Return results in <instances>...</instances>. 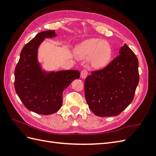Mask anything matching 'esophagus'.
I'll use <instances>...</instances> for the list:
<instances>
[{"label": "esophagus", "mask_w": 156, "mask_h": 156, "mask_svg": "<svg viewBox=\"0 0 156 156\" xmlns=\"http://www.w3.org/2000/svg\"><path fill=\"white\" fill-rule=\"evenodd\" d=\"M87 75H88V71L86 69H84L81 71V77L83 79H85L87 77Z\"/></svg>", "instance_id": "34e87169"}]
</instances>
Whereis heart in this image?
<instances>
[{
  "label": "heart",
  "instance_id": "obj_1",
  "mask_svg": "<svg viewBox=\"0 0 156 156\" xmlns=\"http://www.w3.org/2000/svg\"><path fill=\"white\" fill-rule=\"evenodd\" d=\"M75 54L80 58L90 57V62L94 68H101L110 61L112 49L105 41L98 38H90L77 46Z\"/></svg>",
  "mask_w": 156,
  "mask_h": 156
}]
</instances>
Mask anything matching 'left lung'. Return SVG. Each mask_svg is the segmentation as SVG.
Returning <instances> with one entry per match:
<instances>
[{"instance_id":"obj_1","label":"left lung","mask_w":156,"mask_h":156,"mask_svg":"<svg viewBox=\"0 0 156 156\" xmlns=\"http://www.w3.org/2000/svg\"><path fill=\"white\" fill-rule=\"evenodd\" d=\"M119 53L105 68L92 72L85 79L86 101L96 116L119 115L134 98L139 81V61L126 44Z\"/></svg>"}]
</instances>
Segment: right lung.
<instances>
[{
  "label": "right lung",
  "instance_id": "right-lung-1",
  "mask_svg": "<svg viewBox=\"0 0 156 156\" xmlns=\"http://www.w3.org/2000/svg\"><path fill=\"white\" fill-rule=\"evenodd\" d=\"M55 30L38 33L21 50L15 69L14 86L25 107L37 114L48 115L57 112L62 105V92L74 79L77 70L47 73L37 60V49L44 38L55 37Z\"/></svg>",
  "mask_w": 156,
  "mask_h": 156
}]
</instances>
